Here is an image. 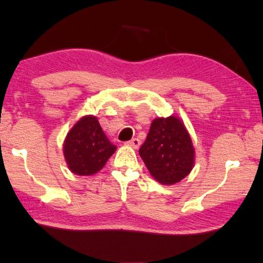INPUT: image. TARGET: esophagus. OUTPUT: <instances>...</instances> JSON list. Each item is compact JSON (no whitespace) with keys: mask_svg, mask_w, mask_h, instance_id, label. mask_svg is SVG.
Instances as JSON below:
<instances>
[{"mask_svg":"<svg viewBox=\"0 0 263 263\" xmlns=\"http://www.w3.org/2000/svg\"><path fill=\"white\" fill-rule=\"evenodd\" d=\"M127 145L131 146V147H133V148H138L140 146V140L138 139V138H133L132 140L127 141Z\"/></svg>","mask_w":263,"mask_h":263,"instance_id":"esophagus-1","label":"esophagus"}]
</instances>
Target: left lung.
Returning <instances> with one entry per match:
<instances>
[{"mask_svg": "<svg viewBox=\"0 0 263 263\" xmlns=\"http://www.w3.org/2000/svg\"><path fill=\"white\" fill-rule=\"evenodd\" d=\"M139 154L151 175L166 185L184 179L194 166L191 138L174 116L154 119Z\"/></svg>", "mask_w": 263, "mask_h": 263, "instance_id": "left-lung-1", "label": "left lung"}]
</instances>
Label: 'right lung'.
I'll return each instance as SVG.
<instances>
[{
  "label": "right lung",
  "instance_id": "obj_1",
  "mask_svg": "<svg viewBox=\"0 0 263 263\" xmlns=\"http://www.w3.org/2000/svg\"><path fill=\"white\" fill-rule=\"evenodd\" d=\"M116 146L104 135L94 116L82 117L68 132L64 144L65 159L78 175H91L104 167Z\"/></svg>",
  "mask_w": 263,
  "mask_h": 263
}]
</instances>
